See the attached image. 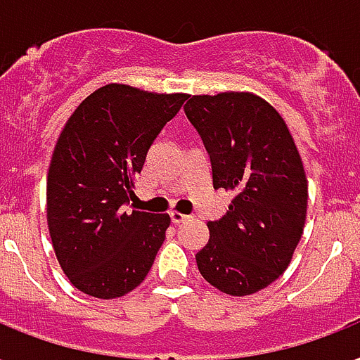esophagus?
I'll return each instance as SVG.
<instances>
[{
    "instance_id": "34e87169",
    "label": "esophagus",
    "mask_w": 360,
    "mask_h": 360,
    "mask_svg": "<svg viewBox=\"0 0 360 360\" xmlns=\"http://www.w3.org/2000/svg\"><path fill=\"white\" fill-rule=\"evenodd\" d=\"M186 219H188V216H184V214H180V212H171V221L174 225L184 224Z\"/></svg>"
}]
</instances>
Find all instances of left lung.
I'll use <instances>...</instances> for the list:
<instances>
[{"label": "left lung", "mask_w": 360, "mask_h": 360, "mask_svg": "<svg viewBox=\"0 0 360 360\" xmlns=\"http://www.w3.org/2000/svg\"><path fill=\"white\" fill-rule=\"evenodd\" d=\"M210 158L214 189L235 199L195 259L210 285L233 297L278 280L302 236L304 167L285 122L253 94L193 96L184 107Z\"/></svg>", "instance_id": "obj_1"}]
</instances>
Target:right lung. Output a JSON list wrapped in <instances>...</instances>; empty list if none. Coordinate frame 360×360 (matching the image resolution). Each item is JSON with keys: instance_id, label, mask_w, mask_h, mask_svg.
Here are the masks:
<instances>
[{"instance_id": "obj_1", "label": "right lung", "mask_w": 360, "mask_h": 360, "mask_svg": "<svg viewBox=\"0 0 360 360\" xmlns=\"http://www.w3.org/2000/svg\"><path fill=\"white\" fill-rule=\"evenodd\" d=\"M186 99L107 84L67 120L50 163L46 212L56 257L82 293L124 297L152 269L171 218L125 206L150 146Z\"/></svg>"}]
</instances>
